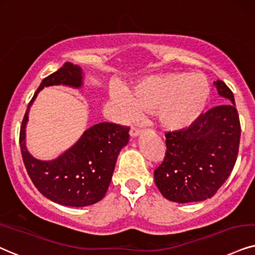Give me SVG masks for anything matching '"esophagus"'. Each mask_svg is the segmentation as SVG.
I'll return each instance as SVG.
<instances>
[{"label": "esophagus", "mask_w": 255, "mask_h": 255, "mask_svg": "<svg viewBox=\"0 0 255 255\" xmlns=\"http://www.w3.org/2000/svg\"><path fill=\"white\" fill-rule=\"evenodd\" d=\"M129 133H130V136H131V137H136V136H138V135H140L141 130L138 129L137 127H134V126H133V127L130 128Z\"/></svg>", "instance_id": "esophagus-1"}]
</instances>
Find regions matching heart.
<instances>
[{
    "label": "heart",
    "mask_w": 255,
    "mask_h": 255,
    "mask_svg": "<svg viewBox=\"0 0 255 255\" xmlns=\"http://www.w3.org/2000/svg\"><path fill=\"white\" fill-rule=\"evenodd\" d=\"M211 88L202 74L169 73L142 80L118 100L128 114L137 109L156 111L166 128L181 130L191 127L204 113Z\"/></svg>",
    "instance_id": "1"
}]
</instances>
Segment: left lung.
<instances>
[{
  "instance_id": "1",
  "label": "left lung",
  "mask_w": 255,
  "mask_h": 255,
  "mask_svg": "<svg viewBox=\"0 0 255 255\" xmlns=\"http://www.w3.org/2000/svg\"><path fill=\"white\" fill-rule=\"evenodd\" d=\"M218 94L228 104L201 114L187 129L166 134L165 160L154 172L166 199L179 204L212 198L231 175L240 143V121L234 95L217 80Z\"/></svg>"
}]
</instances>
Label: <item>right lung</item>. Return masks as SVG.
Here are the masks:
<instances>
[{
	"mask_svg": "<svg viewBox=\"0 0 255 255\" xmlns=\"http://www.w3.org/2000/svg\"><path fill=\"white\" fill-rule=\"evenodd\" d=\"M83 86V72L77 64L67 62L50 74L35 93L25 111L20 130V146L25 169L35 187L51 201L69 207H86L104 199L119 154L129 141V128L109 122L94 125L79 140L53 160L36 159L25 144V127L31 105L44 87Z\"/></svg>",
	"mask_w": 255,
	"mask_h": 255,
	"instance_id": "add662e5",
	"label": "right lung"
}]
</instances>
